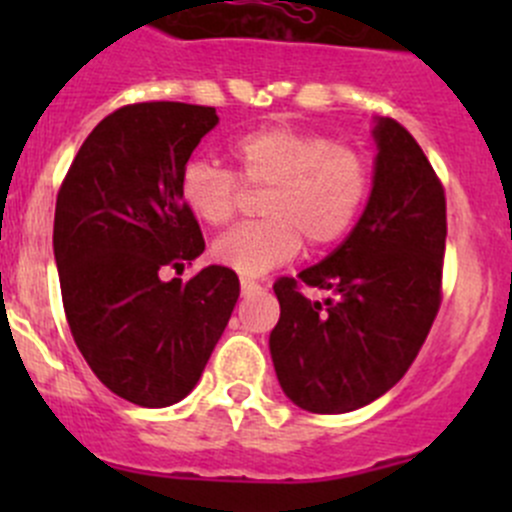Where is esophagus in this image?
I'll use <instances>...</instances> for the list:
<instances>
[{
  "instance_id": "1",
  "label": "esophagus",
  "mask_w": 512,
  "mask_h": 512,
  "mask_svg": "<svg viewBox=\"0 0 512 512\" xmlns=\"http://www.w3.org/2000/svg\"><path fill=\"white\" fill-rule=\"evenodd\" d=\"M240 287H242V294H257V292H262V285H257L255 280H240Z\"/></svg>"
}]
</instances>
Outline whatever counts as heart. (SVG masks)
<instances>
[{"mask_svg":"<svg viewBox=\"0 0 512 512\" xmlns=\"http://www.w3.org/2000/svg\"><path fill=\"white\" fill-rule=\"evenodd\" d=\"M235 170L190 158L178 190L205 225H225L245 203V185L265 190V220L232 227L213 245V260L237 275L260 277L292 260L302 242L327 250L349 235L371 193L369 160L334 138L304 128H257L232 143Z\"/></svg>","mask_w":512,"mask_h":512,"instance_id":"b5f03b06","label":"heart"}]
</instances>
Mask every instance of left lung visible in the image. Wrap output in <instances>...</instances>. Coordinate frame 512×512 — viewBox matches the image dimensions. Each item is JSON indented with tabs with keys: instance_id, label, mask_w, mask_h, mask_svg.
<instances>
[{
	"instance_id": "obj_1",
	"label": "left lung",
	"mask_w": 512,
	"mask_h": 512,
	"mask_svg": "<svg viewBox=\"0 0 512 512\" xmlns=\"http://www.w3.org/2000/svg\"><path fill=\"white\" fill-rule=\"evenodd\" d=\"M374 141V188L359 223L319 265L275 282L277 379L312 414H347L384 396L414 364L441 307V180L394 118H376ZM302 284L333 294L312 303Z\"/></svg>"
}]
</instances>
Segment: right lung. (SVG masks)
I'll return each mask as SVG.
<instances>
[{
  "mask_svg": "<svg viewBox=\"0 0 512 512\" xmlns=\"http://www.w3.org/2000/svg\"><path fill=\"white\" fill-rule=\"evenodd\" d=\"M215 126L213 106L118 108L89 133L56 195L54 257L76 347L106 389L146 409L195 389L240 297L223 265L160 280L205 250L178 180Z\"/></svg>",
  "mask_w": 512,
  "mask_h": 512,
  "instance_id": "add662e5",
  "label": "right lung"
}]
</instances>
